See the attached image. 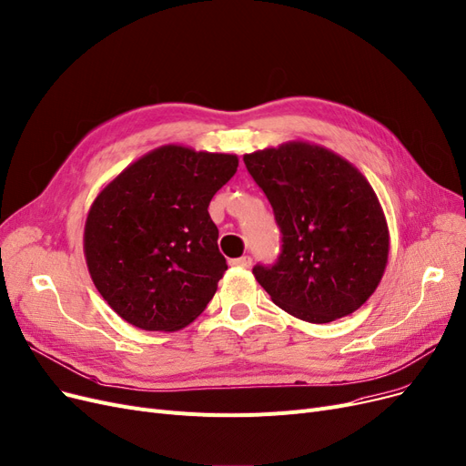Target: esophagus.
<instances>
[{
	"instance_id": "esophagus-1",
	"label": "esophagus",
	"mask_w": 466,
	"mask_h": 466,
	"mask_svg": "<svg viewBox=\"0 0 466 466\" xmlns=\"http://www.w3.org/2000/svg\"><path fill=\"white\" fill-rule=\"evenodd\" d=\"M251 262H253L251 257H249V255H244V257H239V258H230L228 265H230V267H239V268H249Z\"/></svg>"
}]
</instances>
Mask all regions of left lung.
<instances>
[{
	"label": "left lung",
	"instance_id": "1",
	"mask_svg": "<svg viewBox=\"0 0 466 466\" xmlns=\"http://www.w3.org/2000/svg\"><path fill=\"white\" fill-rule=\"evenodd\" d=\"M281 230L272 267L255 279L274 305L310 323L358 310L377 289L390 236L379 198L350 161L307 140L244 156Z\"/></svg>",
	"mask_w": 466,
	"mask_h": 466
}]
</instances>
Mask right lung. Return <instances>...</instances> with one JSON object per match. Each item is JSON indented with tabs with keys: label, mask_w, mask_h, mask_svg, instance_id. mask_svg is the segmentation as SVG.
Wrapping results in <instances>:
<instances>
[{
	"label": "right lung",
	"mask_w": 466,
	"mask_h": 466,
	"mask_svg": "<svg viewBox=\"0 0 466 466\" xmlns=\"http://www.w3.org/2000/svg\"><path fill=\"white\" fill-rule=\"evenodd\" d=\"M236 169V154L166 145L98 192L84 253L117 316L145 331H177L206 310L228 268L208 208Z\"/></svg>",
	"instance_id": "obj_1"
}]
</instances>
